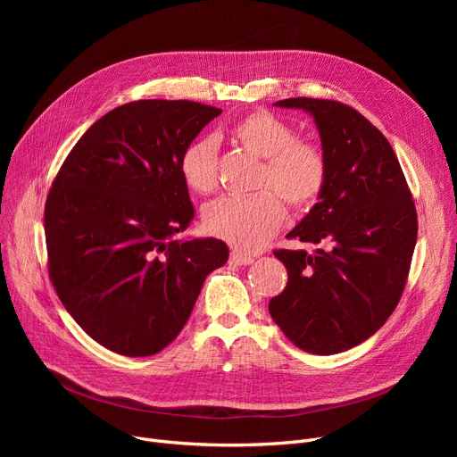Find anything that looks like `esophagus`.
<instances>
[{
	"mask_svg": "<svg viewBox=\"0 0 457 457\" xmlns=\"http://www.w3.org/2000/svg\"><path fill=\"white\" fill-rule=\"evenodd\" d=\"M229 262H231V265L245 267V265H252L253 257H252V255H246V253H241V252H233V253L229 255Z\"/></svg>",
	"mask_w": 457,
	"mask_h": 457,
	"instance_id": "34e87169",
	"label": "esophagus"
}]
</instances>
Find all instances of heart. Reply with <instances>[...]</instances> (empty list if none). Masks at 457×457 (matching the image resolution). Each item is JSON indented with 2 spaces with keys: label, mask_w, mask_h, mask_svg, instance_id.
<instances>
[{
  "label": "heart",
  "mask_w": 457,
  "mask_h": 457,
  "mask_svg": "<svg viewBox=\"0 0 457 457\" xmlns=\"http://www.w3.org/2000/svg\"><path fill=\"white\" fill-rule=\"evenodd\" d=\"M229 135L245 150L262 159L259 190L252 196H222L202 211L204 229L245 252L265 246L285 220L281 198L296 211L313 207L328 179V162L317 144L296 138L289 122L269 111H252L238 118ZM185 185L209 195L216 187V142L211 137L192 140L179 159ZM275 192L272 193L271 190Z\"/></svg>",
  "instance_id": "b5f03b06"
}]
</instances>
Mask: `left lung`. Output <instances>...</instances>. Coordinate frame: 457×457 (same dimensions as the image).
<instances>
[{
    "label": "left lung",
    "instance_id": "1",
    "mask_svg": "<svg viewBox=\"0 0 457 457\" xmlns=\"http://www.w3.org/2000/svg\"><path fill=\"white\" fill-rule=\"evenodd\" d=\"M274 105L315 118L328 179L287 235L322 248L274 252L289 281L269 311L298 348L339 353L367 341L398 305L417 245V209L389 140L361 112L313 98Z\"/></svg>",
    "mask_w": 457,
    "mask_h": 457
}]
</instances>
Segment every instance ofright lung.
Wrapping results in <instances>:
<instances>
[{
  "mask_svg": "<svg viewBox=\"0 0 457 457\" xmlns=\"http://www.w3.org/2000/svg\"><path fill=\"white\" fill-rule=\"evenodd\" d=\"M220 112L187 100L120 105L87 129L52 183L47 272L68 313L107 350L166 348L205 278L226 265L222 241L174 238L195 219L181 154Z\"/></svg>",
  "mask_w": 457,
  "mask_h": 457,
  "instance_id": "right-lung-1",
  "label": "right lung"
}]
</instances>
